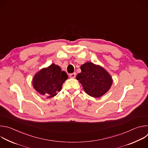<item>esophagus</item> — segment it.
Returning <instances> with one entry per match:
<instances>
[{
    "mask_svg": "<svg viewBox=\"0 0 148 148\" xmlns=\"http://www.w3.org/2000/svg\"><path fill=\"white\" fill-rule=\"evenodd\" d=\"M76 76V73H72V74H70V78H74Z\"/></svg>",
    "mask_w": 148,
    "mask_h": 148,
    "instance_id": "34e87169",
    "label": "esophagus"
}]
</instances>
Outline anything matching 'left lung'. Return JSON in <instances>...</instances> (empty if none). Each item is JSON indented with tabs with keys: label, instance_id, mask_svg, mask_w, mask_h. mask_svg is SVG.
Returning <instances> with one entry per match:
<instances>
[{
	"label": "left lung",
	"instance_id": "left-lung-1",
	"mask_svg": "<svg viewBox=\"0 0 148 148\" xmlns=\"http://www.w3.org/2000/svg\"><path fill=\"white\" fill-rule=\"evenodd\" d=\"M81 72L76 78L81 83L84 91L92 97L99 98L107 93L113 82L108 71L102 67L91 62H87L80 67Z\"/></svg>",
	"mask_w": 148,
	"mask_h": 148
}]
</instances>
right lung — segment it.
<instances>
[{"label": "right lung", "mask_w": 148, "mask_h": 148, "mask_svg": "<svg viewBox=\"0 0 148 148\" xmlns=\"http://www.w3.org/2000/svg\"><path fill=\"white\" fill-rule=\"evenodd\" d=\"M68 78V75L54 63L50 66L41 69L34 76L33 88L41 95L47 98L56 96L61 90L62 86Z\"/></svg>", "instance_id": "obj_1"}]
</instances>
